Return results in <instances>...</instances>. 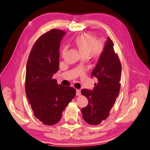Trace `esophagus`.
Here are the masks:
<instances>
[{"label": "esophagus", "mask_w": 150, "mask_h": 150, "mask_svg": "<svg viewBox=\"0 0 150 150\" xmlns=\"http://www.w3.org/2000/svg\"><path fill=\"white\" fill-rule=\"evenodd\" d=\"M76 95L77 96H79L81 95V90L80 89H77L76 90Z\"/></svg>", "instance_id": "obj_1"}]
</instances>
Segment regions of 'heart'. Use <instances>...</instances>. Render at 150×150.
Returning a JSON list of instances; mask_svg holds the SVG:
<instances>
[{"instance_id":"1","label":"heart","mask_w":150,"mask_h":150,"mask_svg":"<svg viewBox=\"0 0 150 150\" xmlns=\"http://www.w3.org/2000/svg\"><path fill=\"white\" fill-rule=\"evenodd\" d=\"M75 45L82 57L98 59L104 49L103 41H97L96 36L90 33H84L76 38ZM67 47H63L61 51L62 56L65 55Z\"/></svg>"}]
</instances>
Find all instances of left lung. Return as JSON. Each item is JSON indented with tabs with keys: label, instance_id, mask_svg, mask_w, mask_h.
I'll list each match as a JSON object with an SVG mask.
<instances>
[{
	"label": "left lung",
	"instance_id": "obj_1",
	"mask_svg": "<svg viewBox=\"0 0 150 150\" xmlns=\"http://www.w3.org/2000/svg\"><path fill=\"white\" fill-rule=\"evenodd\" d=\"M122 65L115 53L113 42L108 38L103 53L91 73L97 83L92 91L83 89L81 93L88 99V105L82 108L83 118L90 125L100 124L109 115L120 90Z\"/></svg>",
	"mask_w": 150,
	"mask_h": 150
}]
</instances>
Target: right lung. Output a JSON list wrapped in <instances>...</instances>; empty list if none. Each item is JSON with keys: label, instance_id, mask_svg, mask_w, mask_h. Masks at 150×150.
Instances as JSON below:
<instances>
[{"label": "right lung", "instance_id": "obj_1", "mask_svg": "<svg viewBox=\"0 0 150 150\" xmlns=\"http://www.w3.org/2000/svg\"><path fill=\"white\" fill-rule=\"evenodd\" d=\"M65 33L53 28L42 35L35 42L27 61L26 95L35 117L47 125L59 122L76 94L74 88L58 85L53 78L59 70V49Z\"/></svg>", "mask_w": 150, "mask_h": 150}]
</instances>
